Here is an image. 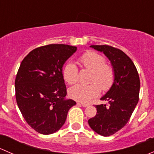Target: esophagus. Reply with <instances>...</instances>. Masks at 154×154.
<instances>
[{
    "mask_svg": "<svg viewBox=\"0 0 154 154\" xmlns=\"http://www.w3.org/2000/svg\"><path fill=\"white\" fill-rule=\"evenodd\" d=\"M81 105L83 106V107H87L89 106V103H81Z\"/></svg>",
    "mask_w": 154,
    "mask_h": 154,
    "instance_id": "obj_1",
    "label": "esophagus"
}]
</instances>
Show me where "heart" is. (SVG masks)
Instances as JSON below:
<instances>
[{
    "mask_svg": "<svg viewBox=\"0 0 154 154\" xmlns=\"http://www.w3.org/2000/svg\"><path fill=\"white\" fill-rule=\"evenodd\" d=\"M80 63L85 68L92 70L89 85L77 84L69 89L71 98L81 102H88L97 97L103 91H108L113 85L115 71L109 65L106 64V60L101 54L94 51L85 53L80 59ZM79 71L77 66L68 62L63 69V77L68 84H74L78 80Z\"/></svg>",
    "mask_w": 154,
    "mask_h": 154,
    "instance_id": "heart-1",
    "label": "heart"
}]
</instances>
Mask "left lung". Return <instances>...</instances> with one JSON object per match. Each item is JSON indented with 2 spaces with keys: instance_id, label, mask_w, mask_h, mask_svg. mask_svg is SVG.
Returning <instances> with one entry per match:
<instances>
[{
  "instance_id": "8db88e82",
  "label": "left lung",
  "mask_w": 154,
  "mask_h": 154,
  "mask_svg": "<svg viewBox=\"0 0 154 154\" xmlns=\"http://www.w3.org/2000/svg\"><path fill=\"white\" fill-rule=\"evenodd\" d=\"M103 52L111 62L115 71L113 85L100 98L106 104L96 105L97 114L88 120L94 132L109 136L128 122L139 101L140 80L131 59L120 49L109 45H91Z\"/></svg>"
}]
</instances>
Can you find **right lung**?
Returning a JSON list of instances; mask_svg holds the SVG:
<instances>
[{
	"label": "right lung",
	"mask_w": 154,
	"mask_h": 154,
	"mask_svg": "<svg viewBox=\"0 0 154 154\" xmlns=\"http://www.w3.org/2000/svg\"><path fill=\"white\" fill-rule=\"evenodd\" d=\"M75 46L51 44L32 50L21 62L15 77L17 104L27 123L41 134L60 130L76 104L67 94L63 67Z\"/></svg>",
	"instance_id": "right-lung-1"
}]
</instances>
